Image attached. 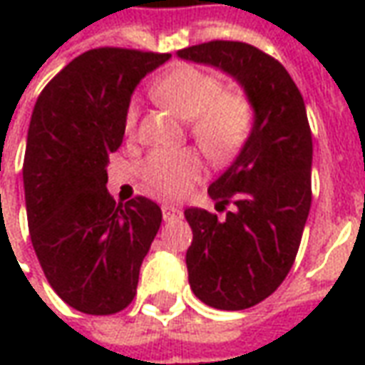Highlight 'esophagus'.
Here are the masks:
<instances>
[{
  "mask_svg": "<svg viewBox=\"0 0 365 365\" xmlns=\"http://www.w3.org/2000/svg\"><path fill=\"white\" fill-rule=\"evenodd\" d=\"M162 217H164V221H178V219H182V211L178 207L162 205Z\"/></svg>",
  "mask_w": 365,
  "mask_h": 365,
  "instance_id": "esophagus-1",
  "label": "esophagus"
}]
</instances>
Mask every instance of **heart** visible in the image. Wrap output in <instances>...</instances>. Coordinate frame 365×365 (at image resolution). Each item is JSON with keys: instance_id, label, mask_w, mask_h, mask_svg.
<instances>
[{"instance_id": "obj_1", "label": "heart", "mask_w": 365, "mask_h": 365, "mask_svg": "<svg viewBox=\"0 0 365 365\" xmlns=\"http://www.w3.org/2000/svg\"><path fill=\"white\" fill-rule=\"evenodd\" d=\"M154 96L182 119L191 120V135L209 158L222 160L245 143L252 127V105L242 93L222 91L215 74L195 66H180L154 83ZM138 105H128L125 125L135 128ZM201 175L193 150H156L143 166L144 185L160 197L185 195Z\"/></svg>"}]
</instances>
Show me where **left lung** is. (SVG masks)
Listing matches in <instances>:
<instances>
[{"instance_id":"left-lung-1","label":"left lung","mask_w":365,"mask_h":365,"mask_svg":"<svg viewBox=\"0 0 365 365\" xmlns=\"http://www.w3.org/2000/svg\"><path fill=\"white\" fill-rule=\"evenodd\" d=\"M245 88L252 133L227 172L209 185L225 219L185 209L193 240L185 254L195 297L221 311H242L269 297L297 256L309 209L313 136L305 101L287 70L252 44L211 41L178 51Z\"/></svg>"}]
</instances>
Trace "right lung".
Segmentation results:
<instances>
[{
	"label": "right lung",
	"mask_w": 365,
	"mask_h": 365,
	"mask_svg": "<svg viewBox=\"0 0 365 365\" xmlns=\"http://www.w3.org/2000/svg\"><path fill=\"white\" fill-rule=\"evenodd\" d=\"M168 58L115 46L83 52L46 83L33 109L23 162L31 242L52 289L80 313L128 307L160 229L152 199L115 203L107 164L123 143L136 83Z\"/></svg>",
	"instance_id": "right-lung-1"
}]
</instances>
